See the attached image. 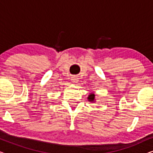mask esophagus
Here are the masks:
<instances>
[{
	"instance_id": "esophagus-1",
	"label": "esophagus",
	"mask_w": 153,
	"mask_h": 153,
	"mask_svg": "<svg viewBox=\"0 0 153 153\" xmlns=\"http://www.w3.org/2000/svg\"><path fill=\"white\" fill-rule=\"evenodd\" d=\"M71 81H72L73 83H76L77 81H78V79H77L76 76H72V78H71Z\"/></svg>"
}]
</instances>
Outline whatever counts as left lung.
I'll return each mask as SVG.
<instances>
[{
	"label": "left lung",
	"mask_w": 153,
	"mask_h": 153,
	"mask_svg": "<svg viewBox=\"0 0 153 153\" xmlns=\"http://www.w3.org/2000/svg\"><path fill=\"white\" fill-rule=\"evenodd\" d=\"M88 100L89 102H95V94L94 93H90V95L88 97Z\"/></svg>",
	"instance_id": "left-lung-1"
}]
</instances>
